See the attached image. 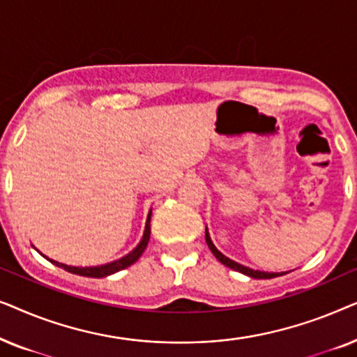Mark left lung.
<instances>
[{
    "label": "left lung",
    "instance_id": "1",
    "mask_svg": "<svg viewBox=\"0 0 357 357\" xmlns=\"http://www.w3.org/2000/svg\"><path fill=\"white\" fill-rule=\"evenodd\" d=\"M206 243L209 247V250L213 252V255L218 258L219 261L222 263V265H226L229 268H232V270H236L238 273H243V275L250 276V278H257V280H270V278H276V276H281V275H286V273H266V271H258V270H252V268H247L241 265V263L231 260V258H227L226 255H222L221 252L218 250L216 247H214V243L211 242V238H209V234H208V229H206Z\"/></svg>",
    "mask_w": 357,
    "mask_h": 357
}]
</instances>
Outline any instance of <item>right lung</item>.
Segmentation results:
<instances>
[{"instance_id":"add662e5","label":"right lung","mask_w":357,"mask_h":357,"mask_svg":"<svg viewBox=\"0 0 357 357\" xmlns=\"http://www.w3.org/2000/svg\"><path fill=\"white\" fill-rule=\"evenodd\" d=\"M149 219H151V213H149V216H148V221H146V229H144L143 241L139 242V245L136 247L133 252H130L128 255L123 257V258H120V260L110 261V263H107V265H100V266H70V265H65V263L50 260V258H48V260H50L53 265L60 266V268H63V270H66V271H70V273H75V275H79V276L104 278V276L114 275V273L120 271V270H125V268H128L130 265H133V263L141 257V253L144 252V248H146V245H148V242H149V234H151Z\"/></svg>"}]
</instances>
